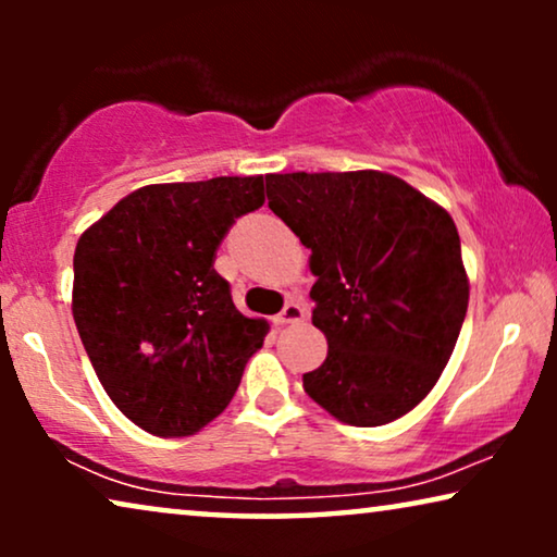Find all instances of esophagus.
I'll return each instance as SVG.
<instances>
[{"label":"esophagus","mask_w":557,"mask_h":557,"mask_svg":"<svg viewBox=\"0 0 557 557\" xmlns=\"http://www.w3.org/2000/svg\"><path fill=\"white\" fill-rule=\"evenodd\" d=\"M304 317H307V309L301 307L299 301H288L284 309H281V314L276 317V324H299L304 322Z\"/></svg>","instance_id":"34e87169"}]
</instances>
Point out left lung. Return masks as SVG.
Returning a JSON list of instances; mask_svg holds the SVG:
<instances>
[{
  "instance_id": "1",
  "label": "left lung",
  "mask_w": 557,
  "mask_h": 557,
  "mask_svg": "<svg viewBox=\"0 0 557 557\" xmlns=\"http://www.w3.org/2000/svg\"><path fill=\"white\" fill-rule=\"evenodd\" d=\"M269 208L311 250V322L326 360L304 391L349 425L413 410L444 372L469 307L451 215L393 174H269Z\"/></svg>"
}]
</instances>
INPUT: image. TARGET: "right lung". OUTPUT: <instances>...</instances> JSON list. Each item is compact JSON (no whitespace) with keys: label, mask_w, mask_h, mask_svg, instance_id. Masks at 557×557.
<instances>
[{"label":"right lung","mask_w":557,"mask_h":557,"mask_svg":"<svg viewBox=\"0 0 557 557\" xmlns=\"http://www.w3.org/2000/svg\"><path fill=\"white\" fill-rule=\"evenodd\" d=\"M263 177L147 185L81 235L73 319L103 391L154 436H193L238 391L269 324L235 309L215 256Z\"/></svg>","instance_id":"right-lung-1"}]
</instances>
